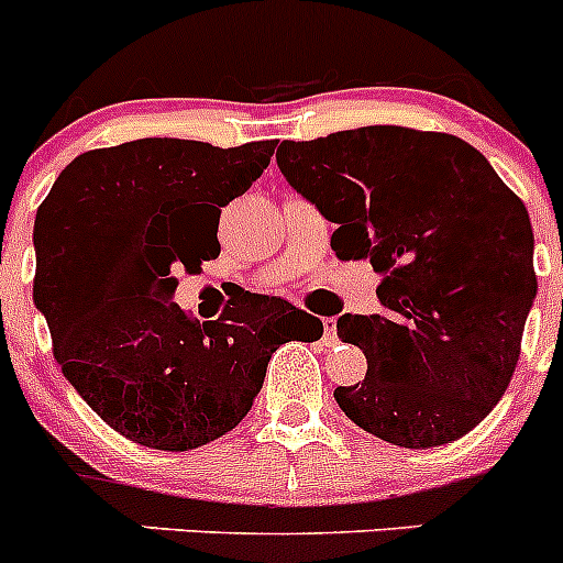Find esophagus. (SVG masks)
Returning a JSON list of instances; mask_svg holds the SVG:
<instances>
[{"mask_svg": "<svg viewBox=\"0 0 563 563\" xmlns=\"http://www.w3.org/2000/svg\"><path fill=\"white\" fill-rule=\"evenodd\" d=\"M323 343H338V318H323Z\"/></svg>", "mask_w": 563, "mask_h": 563, "instance_id": "34e87169", "label": "esophagus"}]
</instances>
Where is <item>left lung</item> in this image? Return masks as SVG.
I'll list each match as a JSON object with an SVG mask.
<instances>
[{
  "mask_svg": "<svg viewBox=\"0 0 563 563\" xmlns=\"http://www.w3.org/2000/svg\"><path fill=\"white\" fill-rule=\"evenodd\" d=\"M277 168L338 225L334 255L384 277L382 313L338 318L367 356L365 382L334 389L345 417L408 450L476 428L509 387L537 299L523 201L457 135L395 124L283 141Z\"/></svg>",
  "mask_w": 563,
  "mask_h": 563,
  "instance_id": "1",
  "label": "left lung"
}]
</instances>
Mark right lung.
I'll return each instance as SVG.
<instances>
[{
	"label": "right lung",
	"mask_w": 563,
	"mask_h": 563,
	"mask_svg": "<svg viewBox=\"0 0 563 563\" xmlns=\"http://www.w3.org/2000/svg\"><path fill=\"white\" fill-rule=\"evenodd\" d=\"M275 141L139 139L78 155L35 218V305L73 389L124 439L166 452L242 422L272 354L313 343L321 318L280 297L240 299L192 323L176 272L218 258L220 207L250 190Z\"/></svg>",
	"instance_id": "obj_1"
}]
</instances>
